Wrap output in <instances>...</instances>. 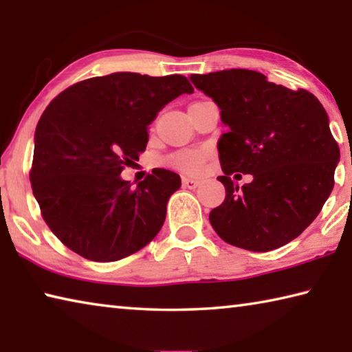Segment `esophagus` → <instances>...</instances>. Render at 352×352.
Returning a JSON list of instances; mask_svg holds the SVG:
<instances>
[{
	"mask_svg": "<svg viewBox=\"0 0 352 352\" xmlns=\"http://www.w3.org/2000/svg\"><path fill=\"white\" fill-rule=\"evenodd\" d=\"M200 184V180H195V178H189V177H183V186L188 189H195Z\"/></svg>",
	"mask_w": 352,
	"mask_h": 352,
	"instance_id": "34e87169",
	"label": "esophagus"
}]
</instances>
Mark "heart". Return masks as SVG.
Segmentation results:
<instances>
[{
    "mask_svg": "<svg viewBox=\"0 0 352 352\" xmlns=\"http://www.w3.org/2000/svg\"><path fill=\"white\" fill-rule=\"evenodd\" d=\"M206 157L208 152L205 148H188V151L172 155L169 158V164L183 172H188V174H199L204 168Z\"/></svg>",
    "mask_w": 352,
    "mask_h": 352,
    "instance_id": "b5f03b06",
    "label": "heart"
}]
</instances>
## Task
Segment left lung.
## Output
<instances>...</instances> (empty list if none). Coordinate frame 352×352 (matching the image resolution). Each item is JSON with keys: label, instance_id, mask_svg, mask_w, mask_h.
<instances>
[{"label": "left lung", "instance_id": "8db88e82", "mask_svg": "<svg viewBox=\"0 0 352 352\" xmlns=\"http://www.w3.org/2000/svg\"><path fill=\"white\" fill-rule=\"evenodd\" d=\"M190 80L217 104L228 127L217 142L223 170L217 180L226 195L210 212L214 231L250 252L294 241L329 197L340 162L323 105L312 93L289 90L252 69L192 74ZM236 171L252 173V183L239 188L230 180Z\"/></svg>", "mask_w": 352, "mask_h": 352}]
</instances>
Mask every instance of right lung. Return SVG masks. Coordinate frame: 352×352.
<instances>
[{
	"label": "right lung",
	"mask_w": 352,
	"mask_h": 352,
	"mask_svg": "<svg viewBox=\"0 0 352 352\" xmlns=\"http://www.w3.org/2000/svg\"><path fill=\"white\" fill-rule=\"evenodd\" d=\"M184 93L194 88L180 74L113 73L74 83L46 107L29 178L45 222L74 253L118 261L162 230L180 175L155 169L133 186L121 172L146 151L158 111Z\"/></svg>",
	"instance_id": "obj_1"
}]
</instances>
